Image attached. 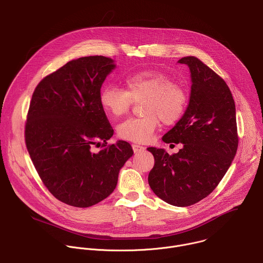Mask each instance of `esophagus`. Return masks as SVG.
I'll use <instances>...</instances> for the list:
<instances>
[{"label": "esophagus", "mask_w": 263, "mask_h": 263, "mask_svg": "<svg viewBox=\"0 0 263 263\" xmlns=\"http://www.w3.org/2000/svg\"><path fill=\"white\" fill-rule=\"evenodd\" d=\"M132 148H133V151H134V153H138V152H141V151H144L145 149V147L144 146H142V145H140V144H132Z\"/></svg>", "instance_id": "obj_1"}]
</instances>
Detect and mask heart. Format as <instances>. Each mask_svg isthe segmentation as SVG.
Listing matches in <instances>:
<instances>
[{"mask_svg": "<svg viewBox=\"0 0 263 263\" xmlns=\"http://www.w3.org/2000/svg\"><path fill=\"white\" fill-rule=\"evenodd\" d=\"M126 90L107 85L100 92V104L112 118L128 114L133 102H143L142 118H131L118 127L119 136L127 141L146 142L159 127V119L165 125H174L185 114L189 102L186 90L174 83L167 74L156 70H143L125 79Z\"/></svg>", "mask_w": 263, "mask_h": 263, "instance_id": "1", "label": "heart"}]
</instances>
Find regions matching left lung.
<instances>
[{
	"label": "left lung",
	"instance_id": "1",
	"mask_svg": "<svg viewBox=\"0 0 263 263\" xmlns=\"http://www.w3.org/2000/svg\"><path fill=\"white\" fill-rule=\"evenodd\" d=\"M178 63L190 67L191 98L184 116L162 140L183 147L174 155L147 147L155 159L147 181L161 200L186 207L214 191L236 155L238 137L235 103L226 82L197 57Z\"/></svg>",
	"mask_w": 263,
	"mask_h": 263
}]
</instances>
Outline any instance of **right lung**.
Segmentation results:
<instances>
[{
  "label": "right lung",
  "instance_id": "obj_1",
  "mask_svg": "<svg viewBox=\"0 0 263 263\" xmlns=\"http://www.w3.org/2000/svg\"><path fill=\"white\" fill-rule=\"evenodd\" d=\"M116 66L104 56L70 60L44 78L32 96L25 130L28 152L49 192L73 207H90L112 194L133 155L127 141L107 145L114 129L100 92ZM101 141L103 148L93 153Z\"/></svg>",
  "mask_w": 263,
  "mask_h": 263
}]
</instances>
